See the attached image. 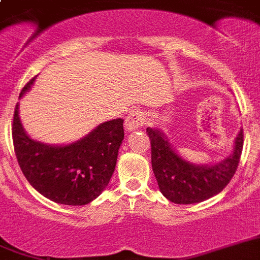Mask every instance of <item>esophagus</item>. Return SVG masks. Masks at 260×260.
I'll return each mask as SVG.
<instances>
[{
  "label": "esophagus",
  "mask_w": 260,
  "mask_h": 260,
  "mask_svg": "<svg viewBox=\"0 0 260 260\" xmlns=\"http://www.w3.org/2000/svg\"><path fill=\"white\" fill-rule=\"evenodd\" d=\"M145 120H146V116H145L144 111L133 110L125 118V128H127V131L139 129L140 127L145 124Z\"/></svg>",
  "instance_id": "esophagus-1"
}]
</instances>
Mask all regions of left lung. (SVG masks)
<instances>
[{
  "instance_id": "1",
  "label": "left lung",
  "mask_w": 260,
  "mask_h": 260,
  "mask_svg": "<svg viewBox=\"0 0 260 260\" xmlns=\"http://www.w3.org/2000/svg\"><path fill=\"white\" fill-rule=\"evenodd\" d=\"M151 144V167L159 190L168 201L190 205L220 193L236 174L240 163L244 131L240 129L231 155L215 165H194L176 153L165 133L158 128H146Z\"/></svg>"
}]
</instances>
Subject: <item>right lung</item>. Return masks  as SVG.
Returning a JSON list of instances; mask_svg holds the SVG:
<instances>
[{
	"instance_id": "right-lung-1",
	"label": "right lung",
	"mask_w": 260,
	"mask_h": 260,
	"mask_svg": "<svg viewBox=\"0 0 260 260\" xmlns=\"http://www.w3.org/2000/svg\"><path fill=\"white\" fill-rule=\"evenodd\" d=\"M35 79L25 84L19 98L31 89ZM123 139V119H113L72 144H43L25 133L19 104L14 111V150L23 175L40 194L62 205H86L104 191L115 170Z\"/></svg>"
}]
</instances>
